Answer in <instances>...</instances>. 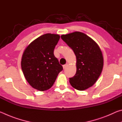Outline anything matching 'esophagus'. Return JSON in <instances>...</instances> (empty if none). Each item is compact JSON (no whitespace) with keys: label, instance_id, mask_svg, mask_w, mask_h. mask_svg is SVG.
Listing matches in <instances>:
<instances>
[{"label":"esophagus","instance_id":"34e87169","mask_svg":"<svg viewBox=\"0 0 122 122\" xmlns=\"http://www.w3.org/2000/svg\"><path fill=\"white\" fill-rule=\"evenodd\" d=\"M68 64L67 63V64H66V65H63V69H66V68H67V66H68Z\"/></svg>","mask_w":122,"mask_h":122}]
</instances>
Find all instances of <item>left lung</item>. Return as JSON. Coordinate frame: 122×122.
I'll use <instances>...</instances> for the list:
<instances>
[{
    "label": "left lung",
    "mask_w": 122,
    "mask_h": 122,
    "mask_svg": "<svg viewBox=\"0 0 122 122\" xmlns=\"http://www.w3.org/2000/svg\"><path fill=\"white\" fill-rule=\"evenodd\" d=\"M61 39L73 49L76 57V73L69 78L71 86L78 90L92 86L102 73L103 57L98 45L80 32L62 35Z\"/></svg>",
    "instance_id": "obj_1"
}]
</instances>
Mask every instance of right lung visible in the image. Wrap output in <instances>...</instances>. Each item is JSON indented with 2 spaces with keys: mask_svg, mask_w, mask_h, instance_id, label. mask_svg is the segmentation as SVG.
<instances>
[{
  "mask_svg": "<svg viewBox=\"0 0 122 122\" xmlns=\"http://www.w3.org/2000/svg\"><path fill=\"white\" fill-rule=\"evenodd\" d=\"M59 35L47 33L33 41L22 56L21 66L27 81L39 91L53 86L63 67L54 55Z\"/></svg>",
  "mask_w": 122,
  "mask_h": 122,
  "instance_id": "add662e5",
  "label": "right lung"
}]
</instances>
